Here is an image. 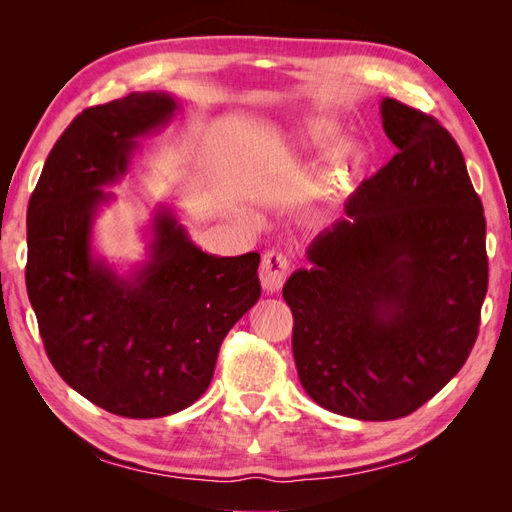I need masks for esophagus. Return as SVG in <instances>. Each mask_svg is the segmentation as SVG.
Here are the masks:
<instances>
[{"label":"esophagus","mask_w":512,"mask_h":512,"mask_svg":"<svg viewBox=\"0 0 512 512\" xmlns=\"http://www.w3.org/2000/svg\"><path fill=\"white\" fill-rule=\"evenodd\" d=\"M288 275V260L284 254L280 252H267L260 260V269H258V277L260 284L267 292H277Z\"/></svg>","instance_id":"esophagus-1"}]
</instances>
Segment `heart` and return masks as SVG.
I'll list each match as a JSON object with an SVG mask.
<instances>
[{
  "label": "heart",
  "mask_w": 512,
  "mask_h": 512,
  "mask_svg": "<svg viewBox=\"0 0 512 512\" xmlns=\"http://www.w3.org/2000/svg\"><path fill=\"white\" fill-rule=\"evenodd\" d=\"M301 136L312 145L329 147V145H335V143L342 141V130H339V126H335L333 121L318 119V121H309L307 126L301 130ZM344 153H346L348 162L354 168H361L367 162V156H369L363 145H348Z\"/></svg>",
  "instance_id": "obj_1"
}]
</instances>
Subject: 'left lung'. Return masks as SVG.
<instances>
[{
  "mask_svg": "<svg viewBox=\"0 0 512 512\" xmlns=\"http://www.w3.org/2000/svg\"><path fill=\"white\" fill-rule=\"evenodd\" d=\"M380 115L397 153L282 290L305 393L359 421L408 416L457 374L489 282L483 205L453 136L393 98Z\"/></svg>",
  "mask_w": 512,
  "mask_h": 512,
  "instance_id": "8db88e82",
  "label": "left lung"
}]
</instances>
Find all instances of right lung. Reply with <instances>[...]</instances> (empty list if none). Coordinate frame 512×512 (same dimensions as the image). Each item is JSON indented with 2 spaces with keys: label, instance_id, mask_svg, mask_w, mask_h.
<instances>
[{
  "label": "right lung",
  "instance_id": "1",
  "mask_svg": "<svg viewBox=\"0 0 512 512\" xmlns=\"http://www.w3.org/2000/svg\"><path fill=\"white\" fill-rule=\"evenodd\" d=\"M183 104L134 91L76 117L44 162L27 207L25 282L46 354L76 393L128 418L192 406L211 384L226 333L260 299V254L215 256L158 203L128 269L96 250V220L130 173L141 138Z\"/></svg>",
  "mask_w": 512,
  "mask_h": 512
}]
</instances>
